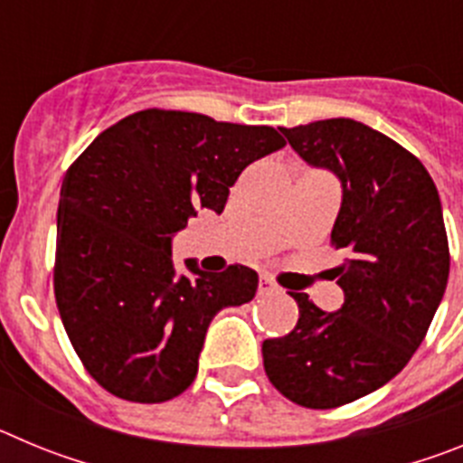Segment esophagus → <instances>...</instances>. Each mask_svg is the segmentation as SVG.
I'll use <instances>...</instances> for the list:
<instances>
[{"mask_svg":"<svg viewBox=\"0 0 463 463\" xmlns=\"http://www.w3.org/2000/svg\"><path fill=\"white\" fill-rule=\"evenodd\" d=\"M257 292H260V297H269V294H276L278 292V285L271 280V278L261 276L260 278V289H257Z\"/></svg>","mask_w":463,"mask_h":463,"instance_id":"esophagus-1","label":"esophagus"}]
</instances>
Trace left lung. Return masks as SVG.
I'll list each match as a JSON object with an SVG mask.
<instances>
[{
  "label": "left lung",
  "mask_w": 463,
  "mask_h": 463,
  "mask_svg": "<svg viewBox=\"0 0 463 463\" xmlns=\"http://www.w3.org/2000/svg\"><path fill=\"white\" fill-rule=\"evenodd\" d=\"M306 165L341 181L331 243L343 306L317 308L289 292L298 322L261 345L264 369L282 396L304 408H336L390 383L427 336L443 301L449 250L443 206L431 175L390 137L350 118L288 129Z\"/></svg>",
  "instance_id": "left-lung-1"
}]
</instances>
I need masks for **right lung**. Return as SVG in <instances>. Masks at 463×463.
<instances>
[{
    "instance_id": "1",
    "label": "right lung",
    "mask_w": 463,
    "mask_h": 463,
    "mask_svg": "<svg viewBox=\"0 0 463 463\" xmlns=\"http://www.w3.org/2000/svg\"><path fill=\"white\" fill-rule=\"evenodd\" d=\"M285 146L264 125L185 110H138L104 129L62 181L55 301L73 350L110 394L162 403L194 383L203 338L222 308L248 304L257 273H208L171 260L199 208L222 213L229 187Z\"/></svg>"
}]
</instances>
